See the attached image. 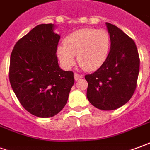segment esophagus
Listing matches in <instances>:
<instances>
[{
    "label": "esophagus",
    "mask_w": 150,
    "mask_h": 150,
    "mask_svg": "<svg viewBox=\"0 0 150 150\" xmlns=\"http://www.w3.org/2000/svg\"><path fill=\"white\" fill-rule=\"evenodd\" d=\"M81 78H82V75L77 74V73H75V74H74V79L76 80V81L81 79Z\"/></svg>",
    "instance_id": "34e87169"
}]
</instances>
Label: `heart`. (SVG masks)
I'll list each match as a JSON object with an SVG mask.
<instances>
[{
	"label": "heart",
	"instance_id": "b5f03b06",
	"mask_svg": "<svg viewBox=\"0 0 150 150\" xmlns=\"http://www.w3.org/2000/svg\"><path fill=\"white\" fill-rule=\"evenodd\" d=\"M57 48V56L66 67L74 65V56L83 69L96 70L105 62L111 48V37L104 29H81L72 33Z\"/></svg>",
	"mask_w": 150,
	"mask_h": 150
}]
</instances>
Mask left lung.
Masks as SVG:
<instances>
[{"mask_svg": "<svg viewBox=\"0 0 150 150\" xmlns=\"http://www.w3.org/2000/svg\"><path fill=\"white\" fill-rule=\"evenodd\" d=\"M111 37L108 58L98 70L87 74V98L98 109L113 110L124 105L135 92L140 58L134 40L114 25L106 22Z\"/></svg>", "mask_w": 150, "mask_h": 150, "instance_id": "1", "label": "left lung"}]
</instances>
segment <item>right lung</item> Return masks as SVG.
Masks as SVG:
<instances>
[{
  "label": "right lung",
  "instance_id": "obj_1",
  "mask_svg": "<svg viewBox=\"0 0 150 150\" xmlns=\"http://www.w3.org/2000/svg\"><path fill=\"white\" fill-rule=\"evenodd\" d=\"M52 24H41L18 40L10 57L9 81L17 99L31 114L51 117L67 102L74 84L73 71L59 67L61 37Z\"/></svg>",
  "mask_w": 150,
  "mask_h": 150
}]
</instances>
